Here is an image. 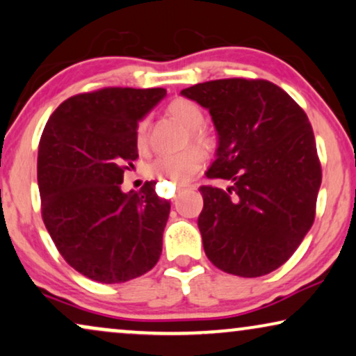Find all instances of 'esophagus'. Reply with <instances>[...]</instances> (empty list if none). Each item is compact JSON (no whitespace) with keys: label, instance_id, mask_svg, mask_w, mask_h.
I'll return each instance as SVG.
<instances>
[{"label":"esophagus","instance_id":"34e87169","mask_svg":"<svg viewBox=\"0 0 356 356\" xmlns=\"http://www.w3.org/2000/svg\"><path fill=\"white\" fill-rule=\"evenodd\" d=\"M179 189H181V188H177V193H179ZM173 199H177V194H175Z\"/></svg>","mask_w":356,"mask_h":356}]
</instances>
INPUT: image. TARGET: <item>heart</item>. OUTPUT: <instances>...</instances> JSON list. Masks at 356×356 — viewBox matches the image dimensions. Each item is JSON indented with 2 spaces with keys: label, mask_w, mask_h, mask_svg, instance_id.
Instances as JSON below:
<instances>
[{
  "label": "heart",
  "mask_w": 356,
  "mask_h": 356,
  "mask_svg": "<svg viewBox=\"0 0 356 356\" xmlns=\"http://www.w3.org/2000/svg\"><path fill=\"white\" fill-rule=\"evenodd\" d=\"M170 116L178 120L183 126H186L189 131V138L193 143L201 145L203 149L212 147V138L206 129H202L204 124V111L197 104L188 99H175L167 106ZM134 143L140 154H145L149 150V120L143 118L136 126L134 131ZM200 147V148H201ZM197 145L181 150L178 154L172 155H159L152 162L147 163L145 172L152 178L160 179L162 183L172 184H184L202 168L204 150Z\"/></svg>",
  "instance_id": "b5f03b06"
}]
</instances>
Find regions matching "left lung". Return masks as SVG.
Segmentation results:
<instances>
[{
    "instance_id": "1",
    "label": "left lung",
    "mask_w": 356,
    "mask_h": 356,
    "mask_svg": "<svg viewBox=\"0 0 356 356\" xmlns=\"http://www.w3.org/2000/svg\"><path fill=\"white\" fill-rule=\"evenodd\" d=\"M209 110L218 136L197 218L209 261L227 274L261 277L290 259L316 216L321 163L303 108L264 79H217L181 90Z\"/></svg>"
}]
</instances>
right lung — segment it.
Here are the masks:
<instances>
[{"label": "right lung", "mask_w": 356, "mask_h": 356, "mask_svg": "<svg viewBox=\"0 0 356 356\" xmlns=\"http://www.w3.org/2000/svg\"><path fill=\"white\" fill-rule=\"evenodd\" d=\"M165 89L105 87L63 102L38 144L37 179L42 217L72 269L100 284L144 275L162 254L170 202L147 181L121 191L126 170L139 157L138 121Z\"/></svg>", "instance_id": "obj_1"}]
</instances>
